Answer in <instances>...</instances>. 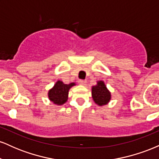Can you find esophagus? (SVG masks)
<instances>
[{
	"label": "esophagus",
	"instance_id": "1",
	"mask_svg": "<svg viewBox=\"0 0 159 159\" xmlns=\"http://www.w3.org/2000/svg\"><path fill=\"white\" fill-rule=\"evenodd\" d=\"M78 83H79L80 84H81V85H85L86 83H87V81H86V80L80 79L79 81H78Z\"/></svg>",
	"mask_w": 159,
	"mask_h": 159
}]
</instances>
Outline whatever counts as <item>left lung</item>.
I'll use <instances>...</instances> for the list:
<instances>
[{
    "mask_svg": "<svg viewBox=\"0 0 159 159\" xmlns=\"http://www.w3.org/2000/svg\"><path fill=\"white\" fill-rule=\"evenodd\" d=\"M111 96V93L107 89L104 81H98L97 84L93 86L92 97L98 105L102 106L107 105L110 102Z\"/></svg>",
    "mask_w": 159,
    "mask_h": 159,
    "instance_id": "obj_1",
    "label": "left lung"
}]
</instances>
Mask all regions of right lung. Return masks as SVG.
I'll list each match as a JSON object with an SVG mask.
<instances>
[{
    "mask_svg": "<svg viewBox=\"0 0 159 159\" xmlns=\"http://www.w3.org/2000/svg\"><path fill=\"white\" fill-rule=\"evenodd\" d=\"M74 85H75V83L65 84L63 81H57L54 84V87L48 91L49 99L55 105H63L68 99L69 89Z\"/></svg>",
    "mask_w": 159,
    "mask_h": 159,
    "instance_id": "add662e5",
    "label": "right lung"
}]
</instances>
